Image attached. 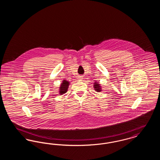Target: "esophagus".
<instances>
[{"mask_svg": "<svg viewBox=\"0 0 160 160\" xmlns=\"http://www.w3.org/2000/svg\"><path fill=\"white\" fill-rule=\"evenodd\" d=\"M82 77H79V78H78V79H82Z\"/></svg>", "mask_w": 160, "mask_h": 160, "instance_id": "34e87169", "label": "esophagus"}]
</instances>
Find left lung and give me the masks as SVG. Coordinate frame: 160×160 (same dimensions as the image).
<instances>
[{"label":"left lung","mask_w":160,"mask_h":160,"mask_svg":"<svg viewBox=\"0 0 160 160\" xmlns=\"http://www.w3.org/2000/svg\"><path fill=\"white\" fill-rule=\"evenodd\" d=\"M94 88H95V90H96L97 92L101 91V88H100V86H99V84L98 83H94Z\"/></svg>","instance_id":"1"}]
</instances>
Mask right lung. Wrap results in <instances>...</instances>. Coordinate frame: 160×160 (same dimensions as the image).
<instances>
[{"label": "right lung", "instance_id": "1", "mask_svg": "<svg viewBox=\"0 0 160 160\" xmlns=\"http://www.w3.org/2000/svg\"><path fill=\"white\" fill-rule=\"evenodd\" d=\"M69 83L68 82L64 80L62 82V83L61 84V88H60V94L62 95L65 93H66L67 90H68V88Z\"/></svg>", "mask_w": 160, "mask_h": 160}]
</instances>
